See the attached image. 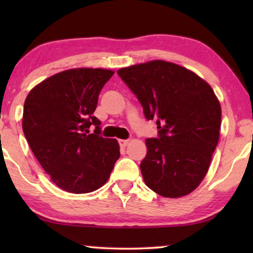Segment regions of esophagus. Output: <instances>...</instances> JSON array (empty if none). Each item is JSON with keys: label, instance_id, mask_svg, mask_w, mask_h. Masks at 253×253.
I'll list each match as a JSON object with an SVG mask.
<instances>
[{"label": "esophagus", "instance_id": "esophagus-1", "mask_svg": "<svg viewBox=\"0 0 253 253\" xmlns=\"http://www.w3.org/2000/svg\"><path fill=\"white\" fill-rule=\"evenodd\" d=\"M119 143L122 147H126V146H127V145H129V140H127V139H120Z\"/></svg>", "mask_w": 253, "mask_h": 253}]
</instances>
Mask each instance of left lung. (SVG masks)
Wrapping results in <instances>:
<instances>
[{
	"label": "left lung",
	"instance_id": "left-lung-1",
	"mask_svg": "<svg viewBox=\"0 0 253 253\" xmlns=\"http://www.w3.org/2000/svg\"><path fill=\"white\" fill-rule=\"evenodd\" d=\"M117 74L159 129L157 138L145 140V184L168 198L191 193L209 171L219 141L221 106L212 87L195 72L161 60Z\"/></svg>",
	"mask_w": 253,
	"mask_h": 253
}]
</instances>
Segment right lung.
Returning <instances> with one entry per match:
<instances>
[{
	"label": "right lung",
	"instance_id": "obj_1",
	"mask_svg": "<svg viewBox=\"0 0 253 253\" xmlns=\"http://www.w3.org/2000/svg\"><path fill=\"white\" fill-rule=\"evenodd\" d=\"M113 75L106 69H70L44 79L26 96L24 134L41 167L64 191H95L119 160V143L101 137V122L93 116Z\"/></svg>",
	"mask_w": 253,
	"mask_h": 253
}]
</instances>
